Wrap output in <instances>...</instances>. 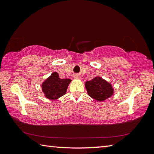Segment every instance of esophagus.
I'll return each mask as SVG.
<instances>
[{"label":"esophagus","mask_w":154,"mask_h":154,"mask_svg":"<svg viewBox=\"0 0 154 154\" xmlns=\"http://www.w3.org/2000/svg\"><path fill=\"white\" fill-rule=\"evenodd\" d=\"M73 78H74V79H79V78H80V77H79V75H78V74H75V75H73Z\"/></svg>","instance_id":"1"}]
</instances>
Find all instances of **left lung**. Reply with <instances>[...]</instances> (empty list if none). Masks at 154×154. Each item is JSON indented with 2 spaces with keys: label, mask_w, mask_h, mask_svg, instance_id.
<instances>
[{
  "label": "left lung",
  "mask_w": 154,
  "mask_h": 154,
  "mask_svg": "<svg viewBox=\"0 0 154 154\" xmlns=\"http://www.w3.org/2000/svg\"><path fill=\"white\" fill-rule=\"evenodd\" d=\"M88 94L99 102L105 100L112 97L114 89L112 85L100 77H95L92 80L85 83Z\"/></svg>",
  "instance_id": "1"
}]
</instances>
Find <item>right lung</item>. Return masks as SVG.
Returning <instances> with one entry per match:
<instances>
[{
  "label": "right lung",
  "instance_id": "right-lung-1",
  "mask_svg": "<svg viewBox=\"0 0 154 154\" xmlns=\"http://www.w3.org/2000/svg\"><path fill=\"white\" fill-rule=\"evenodd\" d=\"M71 81L69 79H60L57 72H54L42 84L44 96L50 100L59 99L66 93Z\"/></svg>",
  "mask_w": 154,
  "mask_h": 154
}]
</instances>
